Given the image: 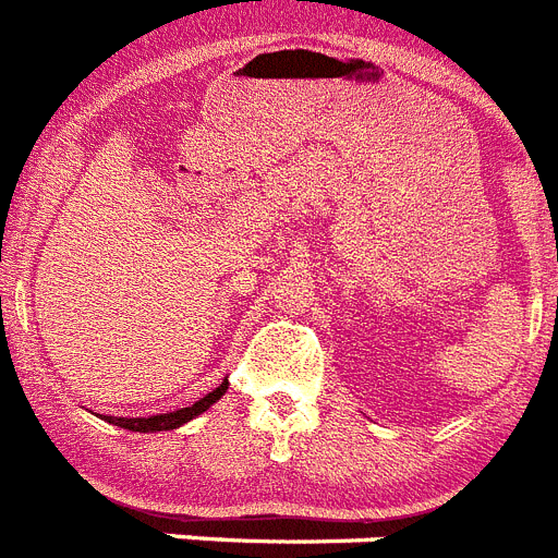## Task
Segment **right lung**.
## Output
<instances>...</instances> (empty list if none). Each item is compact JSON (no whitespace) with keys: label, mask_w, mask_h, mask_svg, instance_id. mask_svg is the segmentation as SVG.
I'll use <instances>...</instances> for the list:
<instances>
[{"label":"right lung","mask_w":558,"mask_h":558,"mask_svg":"<svg viewBox=\"0 0 558 558\" xmlns=\"http://www.w3.org/2000/svg\"><path fill=\"white\" fill-rule=\"evenodd\" d=\"M227 388H229V383L223 380L221 386L213 388L207 397H201L198 402H192L190 409H178V411H170V414H156V416H110L107 423L121 425V428H128V430H138V434H153V430L181 428L184 423H190V420H195L198 414H204V411H207L213 402L221 400Z\"/></svg>","instance_id":"add662e5"}]
</instances>
